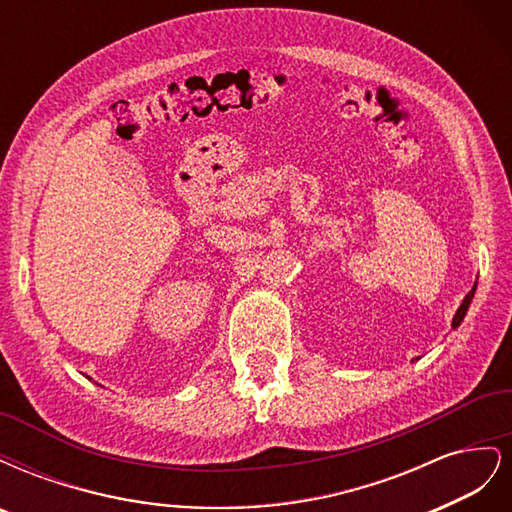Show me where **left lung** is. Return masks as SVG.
Listing matches in <instances>:
<instances>
[{"instance_id":"8db88e82","label":"left lung","mask_w":512,"mask_h":512,"mask_svg":"<svg viewBox=\"0 0 512 512\" xmlns=\"http://www.w3.org/2000/svg\"><path fill=\"white\" fill-rule=\"evenodd\" d=\"M474 292H476V284H474V288L466 294V299H463V303L459 305V309H457V314H455V318H453V329H457L459 324L463 322V316H466V312H468V307H470V303H472V299H474Z\"/></svg>"}]
</instances>
